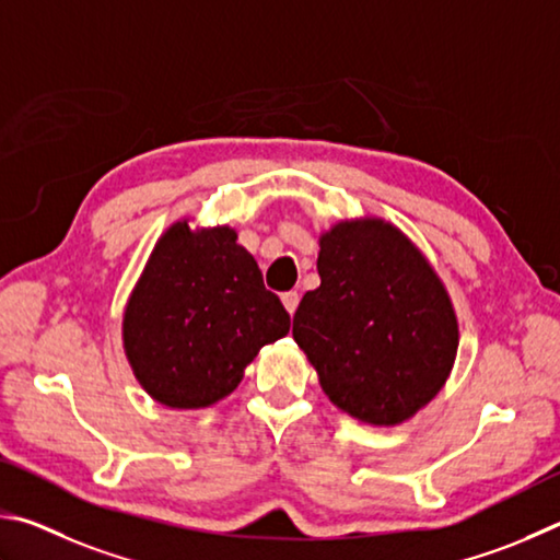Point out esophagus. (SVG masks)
Returning <instances> with one entry per match:
<instances>
[{"mask_svg": "<svg viewBox=\"0 0 560 560\" xmlns=\"http://www.w3.org/2000/svg\"><path fill=\"white\" fill-rule=\"evenodd\" d=\"M282 305L290 312V315H295V310L300 305V295L298 290H290V292H282Z\"/></svg>", "mask_w": 560, "mask_h": 560, "instance_id": "esophagus-1", "label": "esophagus"}]
</instances>
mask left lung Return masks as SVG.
<instances>
[{"instance_id": "obj_1", "label": "left lung", "mask_w": 560, "mask_h": 560, "mask_svg": "<svg viewBox=\"0 0 560 560\" xmlns=\"http://www.w3.org/2000/svg\"><path fill=\"white\" fill-rule=\"evenodd\" d=\"M319 288L292 337L331 404L371 425L413 418L445 386L457 317L430 262L396 225L345 221L319 238Z\"/></svg>"}]
</instances>
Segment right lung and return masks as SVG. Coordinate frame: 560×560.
Listing matches in <instances>:
<instances>
[{
	"label": "right lung",
	"mask_w": 560,
	"mask_h": 560,
	"mask_svg": "<svg viewBox=\"0 0 560 560\" xmlns=\"http://www.w3.org/2000/svg\"><path fill=\"white\" fill-rule=\"evenodd\" d=\"M233 229L179 221L156 241L125 307L122 341L137 381L170 408H206L241 384L260 347L290 331Z\"/></svg>",
	"instance_id": "1"
}]
</instances>
